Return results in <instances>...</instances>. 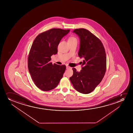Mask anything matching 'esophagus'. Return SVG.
Returning a JSON list of instances; mask_svg holds the SVG:
<instances>
[{
    "mask_svg": "<svg viewBox=\"0 0 133 133\" xmlns=\"http://www.w3.org/2000/svg\"><path fill=\"white\" fill-rule=\"evenodd\" d=\"M71 69V67H70L69 66H66V69Z\"/></svg>",
    "mask_w": 133,
    "mask_h": 133,
    "instance_id": "34e87169",
    "label": "esophagus"
}]
</instances>
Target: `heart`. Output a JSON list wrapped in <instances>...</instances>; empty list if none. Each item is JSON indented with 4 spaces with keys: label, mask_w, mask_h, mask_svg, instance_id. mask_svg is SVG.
<instances>
[{
    "label": "heart",
    "mask_w": 133,
    "mask_h": 133,
    "mask_svg": "<svg viewBox=\"0 0 133 133\" xmlns=\"http://www.w3.org/2000/svg\"><path fill=\"white\" fill-rule=\"evenodd\" d=\"M74 40H77V39L76 38H75V37L71 36L70 37L69 39H68V41H74Z\"/></svg>",
    "instance_id": "1"
}]
</instances>
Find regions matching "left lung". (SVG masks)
<instances>
[{"label":"left lung","mask_w":133,"mask_h":133,"mask_svg":"<svg viewBox=\"0 0 133 133\" xmlns=\"http://www.w3.org/2000/svg\"><path fill=\"white\" fill-rule=\"evenodd\" d=\"M73 32L80 38L78 56L83 57L82 70L73 68L69 79L74 87L79 93L88 94L95 90L101 82L106 70V56L101 40L87 29H75Z\"/></svg>","instance_id":"1"}]
</instances>
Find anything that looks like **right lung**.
Returning a JSON list of instances; mask_svg holds the SVG:
<instances>
[{
	"instance_id": "right-lung-1",
	"label": "right lung",
	"mask_w": 133,
	"mask_h": 133,
	"mask_svg": "<svg viewBox=\"0 0 133 133\" xmlns=\"http://www.w3.org/2000/svg\"><path fill=\"white\" fill-rule=\"evenodd\" d=\"M69 29L53 28L40 33L31 46L28 66L32 80L43 91H49L58 85L65 70V65L52 64L51 56L58 53V46Z\"/></svg>"
}]
</instances>
